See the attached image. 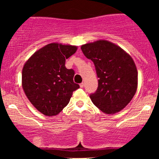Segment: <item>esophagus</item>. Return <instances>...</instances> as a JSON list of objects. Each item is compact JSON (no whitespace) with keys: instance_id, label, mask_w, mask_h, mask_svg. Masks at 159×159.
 I'll return each instance as SVG.
<instances>
[{"instance_id":"esophagus-1","label":"esophagus","mask_w":159,"mask_h":159,"mask_svg":"<svg viewBox=\"0 0 159 159\" xmlns=\"http://www.w3.org/2000/svg\"><path fill=\"white\" fill-rule=\"evenodd\" d=\"M84 84L83 82L80 84V87H81V88H82V87H84Z\"/></svg>"}]
</instances>
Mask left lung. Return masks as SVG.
<instances>
[{
  "label": "left lung",
  "instance_id": "1",
  "mask_svg": "<svg viewBox=\"0 0 159 159\" xmlns=\"http://www.w3.org/2000/svg\"><path fill=\"white\" fill-rule=\"evenodd\" d=\"M85 57L93 62L98 88L90 97L102 112L114 114L131 102L138 88V70L127 52L107 40L81 45Z\"/></svg>",
  "mask_w": 159,
  "mask_h": 159
}]
</instances>
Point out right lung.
<instances>
[{
  "mask_svg": "<svg viewBox=\"0 0 159 159\" xmlns=\"http://www.w3.org/2000/svg\"><path fill=\"white\" fill-rule=\"evenodd\" d=\"M77 46L50 43L39 49L22 69V88L29 101L39 112L52 116L68 105L79 85L73 81V69L66 68V60Z\"/></svg>",
  "mask_w": 159,
  "mask_h": 159,
  "instance_id": "add662e5",
  "label": "right lung"
}]
</instances>
